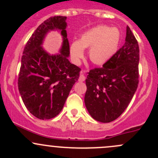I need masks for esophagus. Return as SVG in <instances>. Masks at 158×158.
<instances>
[{
	"instance_id": "34e87169",
	"label": "esophagus",
	"mask_w": 158,
	"mask_h": 158,
	"mask_svg": "<svg viewBox=\"0 0 158 158\" xmlns=\"http://www.w3.org/2000/svg\"><path fill=\"white\" fill-rule=\"evenodd\" d=\"M85 76H84V74H82V73H81L80 76H79V82H83V81H85Z\"/></svg>"
}]
</instances>
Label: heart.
<instances>
[{
  "mask_svg": "<svg viewBox=\"0 0 158 158\" xmlns=\"http://www.w3.org/2000/svg\"><path fill=\"white\" fill-rule=\"evenodd\" d=\"M120 32L117 28L98 25L82 33L78 41L70 47V53L78 63L83 56V49L89 48V57L97 65H102L114 56L120 42Z\"/></svg>",
  "mask_w": 158,
  "mask_h": 158,
  "instance_id": "b5f03b06",
  "label": "heart"
}]
</instances>
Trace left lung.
<instances>
[{
    "label": "left lung",
    "instance_id": "8db88e82",
    "mask_svg": "<svg viewBox=\"0 0 158 158\" xmlns=\"http://www.w3.org/2000/svg\"><path fill=\"white\" fill-rule=\"evenodd\" d=\"M138 43L127 27L122 48L102 67L91 69L85 79V107L95 120L111 122L127 109L138 88Z\"/></svg>",
    "mask_w": 158,
    "mask_h": 158
}]
</instances>
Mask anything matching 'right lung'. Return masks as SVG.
I'll list each match as a JSON object with an SVG mask.
<instances>
[{"instance_id":"right-lung-1","label":"right lung","mask_w":158,"mask_h":158,"mask_svg":"<svg viewBox=\"0 0 158 158\" xmlns=\"http://www.w3.org/2000/svg\"><path fill=\"white\" fill-rule=\"evenodd\" d=\"M66 17L54 16L44 21L27 43L21 59L18 89L28 111L39 119L56 117L63 109L81 69L72 64L66 33ZM59 29L63 36L60 53L49 55L41 45L49 30Z\"/></svg>"}]
</instances>
